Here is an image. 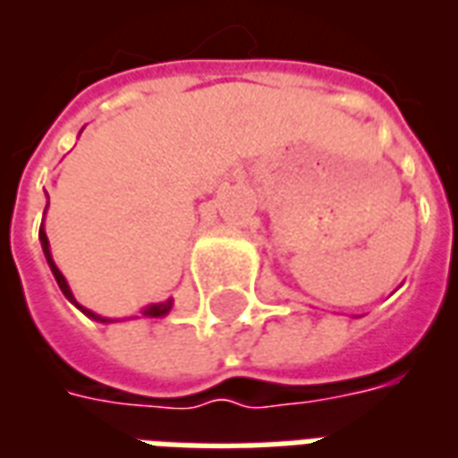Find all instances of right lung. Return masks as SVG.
Returning <instances> with one entry per match:
<instances>
[{
  "mask_svg": "<svg viewBox=\"0 0 458 458\" xmlns=\"http://www.w3.org/2000/svg\"><path fill=\"white\" fill-rule=\"evenodd\" d=\"M48 208V206H46ZM46 216V210H44ZM38 240H41V248H44V255H46V262H48V267H51V272H54L55 282H58V287H61V292L65 294V299L71 301V304H75V307L83 311L85 317L93 318V321H100V324H114V321H120V318H107V317H100V314H95V311H90V309L81 307L78 301H75L73 292H71V287H68V282H65L64 272L55 267L54 258H51V245H48V238H46V230H44V223H41V230H38ZM171 307H174V299H166V301H159V304H149V307H144L140 311V317L134 318H161L166 317L171 311Z\"/></svg>",
  "mask_w": 458,
  "mask_h": 458,
  "instance_id": "obj_1",
  "label": "right lung"
}]
</instances>
